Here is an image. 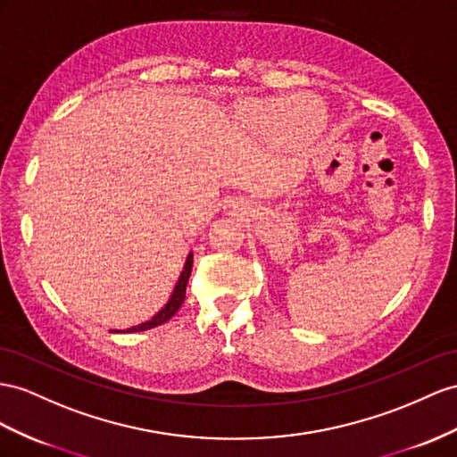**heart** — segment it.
I'll use <instances>...</instances> for the list:
<instances>
[{"label":"heart","instance_id":"obj_1","mask_svg":"<svg viewBox=\"0 0 457 457\" xmlns=\"http://www.w3.org/2000/svg\"><path fill=\"white\" fill-rule=\"evenodd\" d=\"M247 115L256 123H262L266 127H279L291 117L297 129L305 133H317L322 125V115L317 108L309 106V104L295 106L289 100H268L251 104L247 108Z\"/></svg>","mask_w":457,"mask_h":457}]
</instances>
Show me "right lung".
I'll use <instances>...</instances> for the list:
<instances>
[{
  "mask_svg": "<svg viewBox=\"0 0 457 457\" xmlns=\"http://www.w3.org/2000/svg\"><path fill=\"white\" fill-rule=\"evenodd\" d=\"M191 268H193V253H191L189 256H187V262H185V268H183V272H181V276H179V282H178V286H175L173 295L170 297L168 305L163 307V309L156 314V317H152L150 320H146V322H143V324H138V326H133V328H129L127 332H143V330L156 328V326H160V324H163V322H168V320L173 317V314L179 311V307L183 305L187 282H189V276H191Z\"/></svg>",
  "mask_w": 457,
  "mask_h": 457,
  "instance_id": "add662e5",
  "label": "right lung"
}]
</instances>
